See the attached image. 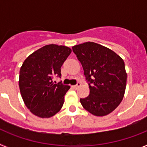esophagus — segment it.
<instances>
[{
	"instance_id": "1",
	"label": "esophagus",
	"mask_w": 147,
	"mask_h": 147,
	"mask_svg": "<svg viewBox=\"0 0 147 147\" xmlns=\"http://www.w3.org/2000/svg\"><path fill=\"white\" fill-rule=\"evenodd\" d=\"M80 85H81V84H80V83H77L76 85H74V86H73V88H74V89H77V88H79Z\"/></svg>"
}]
</instances>
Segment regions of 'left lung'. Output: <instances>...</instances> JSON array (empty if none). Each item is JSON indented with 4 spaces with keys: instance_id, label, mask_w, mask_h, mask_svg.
Listing matches in <instances>:
<instances>
[{
    "instance_id": "1",
    "label": "left lung",
    "mask_w": 147,
    "mask_h": 147,
    "mask_svg": "<svg viewBox=\"0 0 147 147\" xmlns=\"http://www.w3.org/2000/svg\"><path fill=\"white\" fill-rule=\"evenodd\" d=\"M72 49L89 82V96L80 98L82 107L96 116L108 115L124 98L127 76L124 60L111 49L93 42Z\"/></svg>"
}]
</instances>
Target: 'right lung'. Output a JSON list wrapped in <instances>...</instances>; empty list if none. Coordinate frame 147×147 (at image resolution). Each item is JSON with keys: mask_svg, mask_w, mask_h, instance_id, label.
Returning <instances> with one entry per match:
<instances>
[{"mask_svg": "<svg viewBox=\"0 0 147 147\" xmlns=\"http://www.w3.org/2000/svg\"><path fill=\"white\" fill-rule=\"evenodd\" d=\"M71 53L65 45L50 44L40 48L25 59L20 70L19 88L27 108L40 118L57 113L70 86L53 82L61 76V66Z\"/></svg>", "mask_w": 147, "mask_h": 147, "instance_id": "obj_1", "label": "right lung"}]
</instances>
